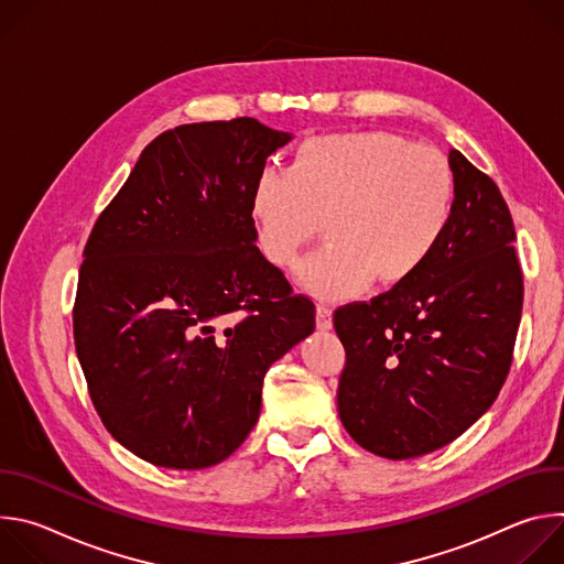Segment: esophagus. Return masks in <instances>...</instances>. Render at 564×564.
<instances>
[{"mask_svg": "<svg viewBox=\"0 0 564 564\" xmlns=\"http://www.w3.org/2000/svg\"><path fill=\"white\" fill-rule=\"evenodd\" d=\"M316 328L318 330H330L333 328V307L328 303L316 305Z\"/></svg>", "mask_w": 564, "mask_h": 564, "instance_id": "34e87169", "label": "esophagus"}]
</instances>
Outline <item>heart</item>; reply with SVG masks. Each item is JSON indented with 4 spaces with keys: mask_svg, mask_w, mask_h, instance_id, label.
I'll return each instance as SVG.
<instances>
[{
    "mask_svg": "<svg viewBox=\"0 0 564 564\" xmlns=\"http://www.w3.org/2000/svg\"><path fill=\"white\" fill-rule=\"evenodd\" d=\"M455 183L446 158L386 131L307 138L285 172L265 170L252 189L263 257L299 265L326 223L328 248L301 272L321 296H346L370 279L399 285L440 248L453 216Z\"/></svg>",
    "mask_w": 564,
    "mask_h": 564,
    "instance_id": "heart-1",
    "label": "heart"
}]
</instances>
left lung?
<instances>
[{
	"label": "left lung",
	"instance_id": "left-lung-1",
	"mask_svg": "<svg viewBox=\"0 0 564 564\" xmlns=\"http://www.w3.org/2000/svg\"><path fill=\"white\" fill-rule=\"evenodd\" d=\"M455 198L435 254L409 281L335 312L346 348L337 409L350 437L386 459L433 453L485 415L522 314L516 229L496 183L448 151Z\"/></svg>",
	"mask_w": 564,
	"mask_h": 564
}]
</instances>
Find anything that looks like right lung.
<instances>
[{
    "mask_svg": "<svg viewBox=\"0 0 564 564\" xmlns=\"http://www.w3.org/2000/svg\"><path fill=\"white\" fill-rule=\"evenodd\" d=\"M292 140L254 118L181 124L140 153L85 248L73 337L107 431L155 466L227 459L268 368L314 333L257 248L252 189Z\"/></svg>",
    "mask_w": 564,
    "mask_h": 564,
    "instance_id": "add662e5",
    "label": "right lung"
}]
</instances>
